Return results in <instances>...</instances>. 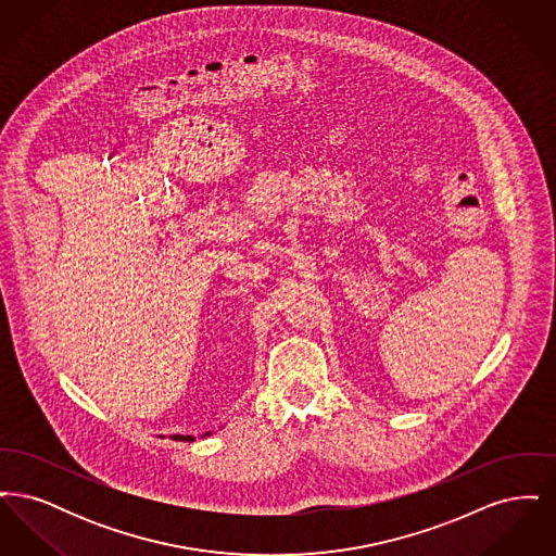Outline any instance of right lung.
<instances>
[{"mask_svg":"<svg viewBox=\"0 0 556 556\" xmlns=\"http://www.w3.org/2000/svg\"><path fill=\"white\" fill-rule=\"evenodd\" d=\"M206 435H211V433H206ZM173 440H177V442H191L193 438L191 435H173Z\"/></svg>","mask_w":556,"mask_h":556,"instance_id":"right-lung-1","label":"right lung"}]
</instances>
